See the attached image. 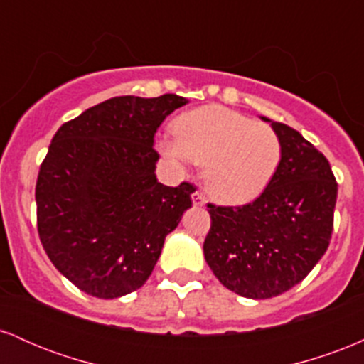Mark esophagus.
I'll list each match as a JSON object with an SVG mask.
<instances>
[{"label": "esophagus", "mask_w": 364, "mask_h": 364, "mask_svg": "<svg viewBox=\"0 0 364 364\" xmlns=\"http://www.w3.org/2000/svg\"><path fill=\"white\" fill-rule=\"evenodd\" d=\"M191 200H193V205L195 207L205 205V196L200 193V191H195V193L191 195Z\"/></svg>", "instance_id": "obj_1"}]
</instances>
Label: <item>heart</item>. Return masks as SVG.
Masks as SVG:
<instances>
[{
  "label": "heart",
  "mask_w": 364,
  "mask_h": 364,
  "mask_svg": "<svg viewBox=\"0 0 364 364\" xmlns=\"http://www.w3.org/2000/svg\"><path fill=\"white\" fill-rule=\"evenodd\" d=\"M159 149L174 164H205L203 181L217 202L248 203L263 193L281 164L277 132L224 106H203L174 121Z\"/></svg>",
  "instance_id": "b5f03b06"
}]
</instances>
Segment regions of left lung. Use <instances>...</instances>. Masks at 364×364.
<instances>
[{
  "label": "left lung",
  "instance_id": "1",
  "mask_svg": "<svg viewBox=\"0 0 364 364\" xmlns=\"http://www.w3.org/2000/svg\"><path fill=\"white\" fill-rule=\"evenodd\" d=\"M270 124L282 157L269 186L246 205H207L208 267L223 286L250 299L282 294L311 272L328 248L337 200L327 157L294 128Z\"/></svg>",
  "mask_w": 364,
  "mask_h": 364
}]
</instances>
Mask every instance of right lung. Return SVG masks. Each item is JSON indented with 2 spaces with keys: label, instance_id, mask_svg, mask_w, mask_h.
I'll return each instance as SVG.
<instances>
[{
  "label": "right lung",
  "instance_id": "right-lung-1",
  "mask_svg": "<svg viewBox=\"0 0 364 364\" xmlns=\"http://www.w3.org/2000/svg\"><path fill=\"white\" fill-rule=\"evenodd\" d=\"M188 101L176 94L107 99L53 136L36 185L37 231L49 260L101 299L145 284L193 188L157 181L154 135Z\"/></svg>",
  "mask_w": 364,
  "mask_h": 364
}]
</instances>
